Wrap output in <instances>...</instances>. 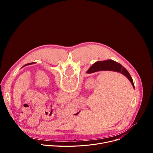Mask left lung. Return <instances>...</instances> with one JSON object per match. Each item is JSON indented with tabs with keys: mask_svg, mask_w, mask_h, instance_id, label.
<instances>
[{
	"mask_svg": "<svg viewBox=\"0 0 153 153\" xmlns=\"http://www.w3.org/2000/svg\"><path fill=\"white\" fill-rule=\"evenodd\" d=\"M34 62H32V63H28V64H26V65H25L24 67H25V66H27V65H32V64H34Z\"/></svg>",
	"mask_w": 153,
	"mask_h": 153,
	"instance_id": "obj_1",
	"label": "left lung"
}]
</instances>
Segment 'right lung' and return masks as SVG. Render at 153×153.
<instances>
[{"label":"right lung","mask_w":153,"mask_h":153,"mask_svg":"<svg viewBox=\"0 0 153 153\" xmlns=\"http://www.w3.org/2000/svg\"><path fill=\"white\" fill-rule=\"evenodd\" d=\"M99 71H112L120 73L126 76L128 80L131 83L133 88H134V85L133 79L131 77L128 71L122 67V65L120 63L113 60H107L104 61H99L94 63L92 66L86 71V73L90 74L95 73Z\"/></svg>","instance_id":"1"}]
</instances>
